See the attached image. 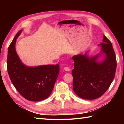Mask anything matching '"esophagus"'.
<instances>
[{
    "label": "esophagus",
    "instance_id": "esophagus-1",
    "mask_svg": "<svg viewBox=\"0 0 124 124\" xmlns=\"http://www.w3.org/2000/svg\"><path fill=\"white\" fill-rule=\"evenodd\" d=\"M64 70L65 71H70V68L69 67H64Z\"/></svg>",
    "mask_w": 124,
    "mask_h": 124
}]
</instances>
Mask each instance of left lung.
<instances>
[{
	"instance_id": "8db88e82",
	"label": "left lung",
	"mask_w": 124,
	"mask_h": 124,
	"mask_svg": "<svg viewBox=\"0 0 124 124\" xmlns=\"http://www.w3.org/2000/svg\"><path fill=\"white\" fill-rule=\"evenodd\" d=\"M101 51L93 56H89L88 52L85 54L73 56L74 69L72 70L73 88L77 95L85 100H94L104 94L114 80L117 62L112 44L104 35ZM102 54L104 59H98Z\"/></svg>"
}]
</instances>
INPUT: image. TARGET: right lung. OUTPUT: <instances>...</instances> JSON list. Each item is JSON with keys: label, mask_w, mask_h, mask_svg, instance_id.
<instances>
[{"label": "right lung", "mask_w": 124, "mask_h": 124, "mask_svg": "<svg viewBox=\"0 0 124 124\" xmlns=\"http://www.w3.org/2000/svg\"><path fill=\"white\" fill-rule=\"evenodd\" d=\"M22 30L18 31L8 49L7 71L13 85L29 101H40L52 93L60 72L59 64L29 67L23 64L16 52L15 44Z\"/></svg>", "instance_id": "obj_1"}]
</instances>
